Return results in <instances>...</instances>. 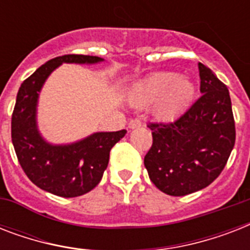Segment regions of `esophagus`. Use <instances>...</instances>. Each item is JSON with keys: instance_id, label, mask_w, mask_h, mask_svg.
<instances>
[{"instance_id": "1", "label": "esophagus", "mask_w": 250, "mask_h": 250, "mask_svg": "<svg viewBox=\"0 0 250 250\" xmlns=\"http://www.w3.org/2000/svg\"><path fill=\"white\" fill-rule=\"evenodd\" d=\"M141 125H143V123H141V121H139V119H131L128 123V127L131 129H135V128H140Z\"/></svg>"}]
</instances>
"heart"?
Here are the masks:
<instances>
[{"instance_id": "obj_1", "label": "heart", "mask_w": 250, "mask_h": 250, "mask_svg": "<svg viewBox=\"0 0 250 250\" xmlns=\"http://www.w3.org/2000/svg\"><path fill=\"white\" fill-rule=\"evenodd\" d=\"M196 96L189 78L175 72H158L133 84L129 101L135 106L152 105V113L161 122H172L188 110Z\"/></svg>"}]
</instances>
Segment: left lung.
<instances>
[{"instance_id":"8db88e82","label":"left lung","mask_w":250,"mask_h":250,"mask_svg":"<svg viewBox=\"0 0 250 250\" xmlns=\"http://www.w3.org/2000/svg\"><path fill=\"white\" fill-rule=\"evenodd\" d=\"M202 96L176 121L150 123L153 145L144 165L153 184L170 196L193 193L215 180L235 145L227 86L198 63Z\"/></svg>"}]
</instances>
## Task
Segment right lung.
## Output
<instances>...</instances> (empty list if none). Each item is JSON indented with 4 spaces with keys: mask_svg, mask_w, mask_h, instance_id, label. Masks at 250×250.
Returning a JSON list of instances; mask_svg holds the SVG:
<instances>
[{
    "mask_svg": "<svg viewBox=\"0 0 250 250\" xmlns=\"http://www.w3.org/2000/svg\"><path fill=\"white\" fill-rule=\"evenodd\" d=\"M104 58L67 54L48 61L21 83L11 117V140L18 161L39 188L61 197H78L101 182L110 150L127 133L94 132L70 144H52L37 127L39 96L49 75L62 63L94 64Z\"/></svg>",
    "mask_w": 250,
    "mask_h": 250,
    "instance_id": "obj_1",
    "label": "right lung"
}]
</instances>
